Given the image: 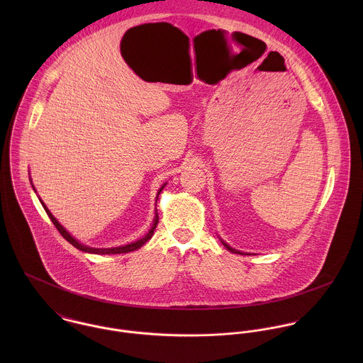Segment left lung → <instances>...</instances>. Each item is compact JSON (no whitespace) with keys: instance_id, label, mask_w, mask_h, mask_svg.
Here are the masks:
<instances>
[{"instance_id":"left-lung-1","label":"left lung","mask_w":363,"mask_h":363,"mask_svg":"<svg viewBox=\"0 0 363 363\" xmlns=\"http://www.w3.org/2000/svg\"><path fill=\"white\" fill-rule=\"evenodd\" d=\"M220 242H222V245H223V246H225V247H226V249H228L229 252H232V253H238V255H243L242 252H239V250H235V249H232V247H230L229 245H226V243H225V242H223L222 239H220Z\"/></svg>"}]
</instances>
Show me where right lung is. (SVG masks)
I'll use <instances>...</instances> for the list:
<instances>
[{
    "label": "right lung",
    "mask_w": 363,
    "mask_h": 363,
    "mask_svg": "<svg viewBox=\"0 0 363 363\" xmlns=\"http://www.w3.org/2000/svg\"><path fill=\"white\" fill-rule=\"evenodd\" d=\"M32 182V180H30ZM166 186V183L159 189V191H157V196L162 193V190H163V187ZM33 190H35V187H33ZM157 196H156V200H157ZM40 203H42V206L45 208V211L48 212V215H49V218L52 219V223H54V226L57 228V230L61 233V236L67 240V242H69L74 247H77L78 250H81V252H85V253H94V255H123V253H128V252H134V250H137V249H140L141 246H144L151 238H152V235H154V230H155L156 225H157V222H159V216H157V209L155 211V218H154V223H152V226H151V229H150V232L143 238V239H140V240H137V242H133V243H130V245H125V246H120V247H110V249H95V247H88V246H85V245H81L77 239H74L60 223H58V220L52 216V212L49 211V208L45 206V203L40 200Z\"/></svg>",
    "instance_id": "right-lung-1"
}]
</instances>
